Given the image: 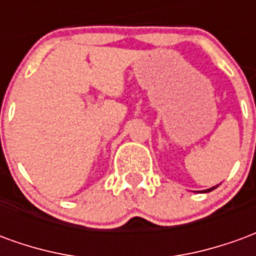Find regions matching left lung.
I'll list each match as a JSON object with an SVG mask.
<instances>
[{"instance_id":"8db88e82","label":"left lung","mask_w":256,"mask_h":256,"mask_svg":"<svg viewBox=\"0 0 256 256\" xmlns=\"http://www.w3.org/2000/svg\"><path fill=\"white\" fill-rule=\"evenodd\" d=\"M216 186H218V185H216ZM216 186H212V188H210V189H206V190H203L204 193H207V192H211V190H212V189H215L216 188Z\"/></svg>"}]
</instances>
